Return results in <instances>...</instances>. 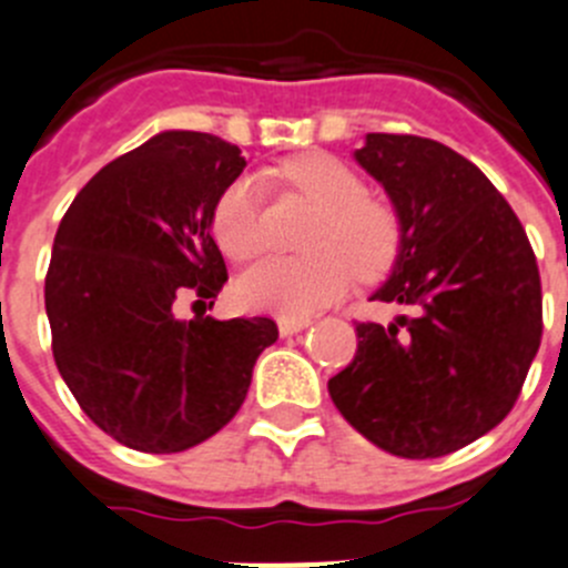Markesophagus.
Returning a JSON list of instances; mask_svg holds the SVG:
<instances>
[{"instance_id": "1", "label": "esophagus", "mask_w": 568, "mask_h": 568, "mask_svg": "<svg viewBox=\"0 0 568 568\" xmlns=\"http://www.w3.org/2000/svg\"><path fill=\"white\" fill-rule=\"evenodd\" d=\"M280 335H296L305 327H311V318H296V316H280L277 318Z\"/></svg>"}]
</instances>
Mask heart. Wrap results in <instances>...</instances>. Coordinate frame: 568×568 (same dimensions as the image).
Instances as JSON below:
<instances>
[{"instance_id": "heart-1", "label": "heart", "mask_w": 568, "mask_h": 568, "mask_svg": "<svg viewBox=\"0 0 568 568\" xmlns=\"http://www.w3.org/2000/svg\"><path fill=\"white\" fill-rule=\"evenodd\" d=\"M280 178L322 207L313 224L311 257H263L239 274L235 302L246 311L311 316L333 305L361 277H379L399 255L402 224L385 202L366 196V183L338 158L311 152L280 169ZM219 246L235 261L263 250V194L255 178H235L219 194L211 219Z\"/></svg>"}]
</instances>
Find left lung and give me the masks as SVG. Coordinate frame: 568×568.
<instances>
[{"label":"left lung","mask_w":568,"mask_h":568,"mask_svg":"<svg viewBox=\"0 0 568 568\" xmlns=\"http://www.w3.org/2000/svg\"><path fill=\"white\" fill-rule=\"evenodd\" d=\"M357 166L388 194L402 244L372 300L410 305L357 324L329 377L341 416L399 458H442L510 413L541 344V280L525 227L471 161L418 135L368 132Z\"/></svg>","instance_id":"left-lung-1"}]
</instances>
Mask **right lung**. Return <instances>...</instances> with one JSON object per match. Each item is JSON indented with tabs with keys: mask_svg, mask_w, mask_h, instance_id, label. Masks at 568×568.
<instances>
[{
	"mask_svg": "<svg viewBox=\"0 0 568 568\" xmlns=\"http://www.w3.org/2000/svg\"><path fill=\"white\" fill-rule=\"evenodd\" d=\"M244 166L222 138L163 130L99 169L54 235L43 300L58 372L85 416L138 453L216 436L277 341L272 318L174 313L183 291L213 300L227 283L211 219Z\"/></svg>",
	"mask_w": 568,
	"mask_h": 568,
	"instance_id": "1",
	"label": "right lung"
}]
</instances>
